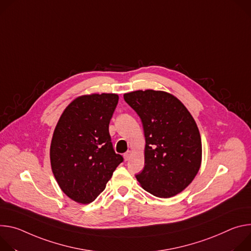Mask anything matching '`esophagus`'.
<instances>
[{
    "label": "esophagus",
    "instance_id": "esophagus-1",
    "mask_svg": "<svg viewBox=\"0 0 251 251\" xmlns=\"http://www.w3.org/2000/svg\"><path fill=\"white\" fill-rule=\"evenodd\" d=\"M131 157V151H126L125 154H124V158H125V160H129V158Z\"/></svg>",
    "mask_w": 251,
    "mask_h": 251
}]
</instances>
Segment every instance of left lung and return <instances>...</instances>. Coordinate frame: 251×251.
<instances>
[{
  "mask_svg": "<svg viewBox=\"0 0 251 251\" xmlns=\"http://www.w3.org/2000/svg\"><path fill=\"white\" fill-rule=\"evenodd\" d=\"M125 100L141 118L145 137V168L135 176L148 192L173 198L198 175L202 156L196 121L175 96L162 91H134Z\"/></svg>",
  "mask_w": 251,
  "mask_h": 251,
  "instance_id": "1",
  "label": "left lung"
}]
</instances>
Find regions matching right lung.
Instances as JSON below:
<instances>
[{"label":"right lung","mask_w":251,"mask_h":251,"mask_svg":"<svg viewBox=\"0 0 251 251\" xmlns=\"http://www.w3.org/2000/svg\"><path fill=\"white\" fill-rule=\"evenodd\" d=\"M117 94H91L75 99L53 130L50 158L60 188L81 204L94 201L123 162L110 142L108 125Z\"/></svg>","instance_id":"add662e5"}]
</instances>
